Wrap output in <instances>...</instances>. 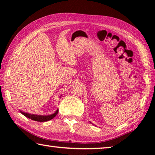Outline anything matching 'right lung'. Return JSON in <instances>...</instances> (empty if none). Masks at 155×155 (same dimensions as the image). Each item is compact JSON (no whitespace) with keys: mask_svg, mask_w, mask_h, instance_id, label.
I'll use <instances>...</instances> for the list:
<instances>
[{"mask_svg":"<svg viewBox=\"0 0 155 155\" xmlns=\"http://www.w3.org/2000/svg\"><path fill=\"white\" fill-rule=\"evenodd\" d=\"M20 113L22 114H23L28 118L31 119L33 120H35V121L37 122H46L48 121V120H51L52 118H54V117L56 116L57 114H58V109L53 114L49 115H35V114H30L28 113H25V112H22V111H20Z\"/></svg>","mask_w":155,"mask_h":155,"instance_id":"add662e5","label":"right lung"}]
</instances>
